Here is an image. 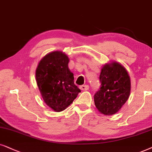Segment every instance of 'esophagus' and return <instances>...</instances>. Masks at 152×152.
<instances>
[{"label":"esophagus","instance_id":"34e87169","mask_svg":"<svg viewBox=\"0 0 152 152\" xmlns=\"http://www.w3.org/2000/svg\"><path fill=\"white\" fill-rule=\"evenodd\" d=\"M80 89L83 91H86L89 90V86L87 85H83V86H80Z\"/></svg>","mask_w":152,"mask_h":152}]
</instances>
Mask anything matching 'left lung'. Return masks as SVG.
Returning a JSON list of instances; mask_svg holds the SVG:
<instances>
[{"instance_id": "1", "label": "left lung", "mask_w": 152, "mask_h": 152, "mask_svg": "<svg viewBox=\"0 0 152 152\" xmlns=\"http://www.w3.org/2000/svg\"><path fill=\"white\" fill-rule=\"evenodd\" d=\"M101 87L94 96L95 106L101 113L112 115L128 100L131 80L128 72L117 62L104 64L99 76Z\"/></svg>"}]
</instances>
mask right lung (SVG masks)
Returning a JSON list of instances; mask_svg holds the SVG:
<instances>
[{
	"label": "right lung",
	"mask_w": 152,
	"mask_h": 152,
	"mask_svg": "<svg viewBox=\"0 0 152 152\" xmlns=\"http://www.w3.org/2000/svg\"><path fill=\"white\" fill-rule=\"evenodd\" d=\"M69 61L64 53L56 50L46 54L36 69V81L42 98L56 112L65 110L80 92L74 84Z\"/></svg>",
	"instance_id": "add662e5"
}]
</instances>
